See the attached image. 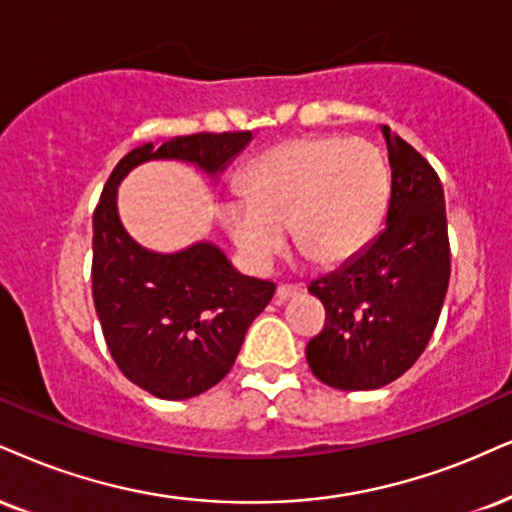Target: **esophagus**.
Returning <instances> with one entry per match:
<instances>
[{
  "mask_svg": "<svg viewBox=\"0 0 512 512\" xmlns=\"http://www.w3.org/2000/svg\"><path fill=\"white\" fill-rule=\"evenodd\" d=\"M301 292H304V287H301V285H280V287H277V292H275V299L280 301V304H285V301H289L292 296L301 294Z\"/></svg>",
  "mask_w": 512,
  "mask_h": 512,
  "instance_id": "1",
  "label": "esophagus"
}]
</instances>
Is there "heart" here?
<instances>
[{
  "label": "heart",
  "instance_id": "1",
  "mask_svg": "<svg viewBox=\"0 0 512 512\" xmlns=\"http://www.w3.org/2000/svg\"><path fill=\"white\" fill-rule=\"evenodd\" d=\"M244 201L220 206L227 237L251 268H268L285 246L315 266H339L375 239L389 204V168L372 142L299 137L246 168Z\"/></svg>",
  "mask_w": 512,
  "mask_h": 512
}]
</instances>
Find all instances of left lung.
I'll return each instance as SVG.
<instances>
[{"mask_svg": "<svg viewBox=\"0 0 512 512\" xmlns=\"http://www.w3.org/2000/svg\"><path fill=\"white\" fill-rule=\"evenodd\" d=\"M391 197L384 230L308 292L325 306L323 332L306 346L320 382L380 389L420 358L437 327L451 277L444 189L434 168L382 125Z\"/></svg>", "mask_w": 512, "mask_h": 512, "instance_id": "left-lung-1", "label": "left lung"}]
</instances>
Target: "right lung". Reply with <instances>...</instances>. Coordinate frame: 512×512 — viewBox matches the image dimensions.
I'll return each mask as SVG.
<instances>
[{
	"instance_id": "right-lung-1",
	"label": "right lung",
	"mask_w": 512,
	"mask_h": 512,
	"mask_svg": "<svg viewBox=\"0 0 512 512\" xmlns=\"http://www.w3.org/2000/svg\"><path fill=\"white\" fill-rule=\"evenodd\" d=\"M251 142V132H197L125 154L92 216V296L113 361L132 384L180 401L218 384L275 285L237 273L213 242L175 254L144 249L118 216V185L147 161H185L213 180Z\"/></svg>"
}]
</instances>
